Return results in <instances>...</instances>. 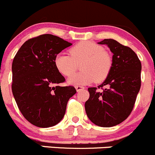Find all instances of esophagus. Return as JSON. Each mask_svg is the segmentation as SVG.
I'll return each mask as SVG.
<instances>
[{"label": "esophagus", "instance_id": "34e87169", "mask_svg": "<svg viewBox=\"0 0 155 155\" xmlns=\"http://www.w3.org/2000/svg\"><path fill=\"white\" fill-rule=\"evenodd\" d=\"M75 89H76V91H78V92H79V91L84 89V87L83 86H75Z\"/></svg>", "mask_w": 155, "mask_h": 155}]
</instances>
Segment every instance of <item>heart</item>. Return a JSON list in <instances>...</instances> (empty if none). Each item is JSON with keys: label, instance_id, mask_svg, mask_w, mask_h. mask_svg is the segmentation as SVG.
<instances>
[{"label": "heart", "instance_id": "1", "mask_svg": "<svg viewBox=\"0 0 155 155\" xmlns=\"http://www.w3.org/2000/svg\"><path fill=\"white\" fill-rule=\"evenodd\" d=\"M71 56L58 54L54 58V66L64 76H71L77 69V64L81 61V72L72 75L68 80L70 84L84 85L96 81L105 80L113 65L112 57L101 45L89 41L81 42L70 49Z\"/></svg>", "mask_w": 155, "mask_h": 155}]
</instances>
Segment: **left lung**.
<instances>
[{
  "mask_svg": "<svg viewBox=\"0 0 155 155\" xmlns=\"http://www.w3.org/2000/svg\"><path fill=\"white\" fill-rule=\"evenodd\" d=\"M113 53L111 71L98 88L89 87L85 110L90 120L101 127H112L125 120L132 112L141 87V64L135 51L113 39L99 42Z\"/></svg>",
  "mask_w": 155,
  "mask_h": 155,
  "instance_id": "1",
  "label": "left lung"
}]
</instances>
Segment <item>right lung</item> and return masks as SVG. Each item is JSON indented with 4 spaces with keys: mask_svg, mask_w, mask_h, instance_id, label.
<instances>
[{
    "mask_svg": "<svg viewBox=\"0 0 155 155\" xmlns=\"http://www.w3.org/2000/svg\"><path fill=\"white\" fill-rule=\"evenodd\" d=\"M71 42L51 34L26 41L12 63V92L23 116L41 128L58 124L63 119L74 87H61L65 81L54 66V58Z\"/></svg>",
    "mask_w": 155,
    "mask_h": 155,
    "instance_id": "add662e5",
    "label": "right lung"
}]
</instances>
